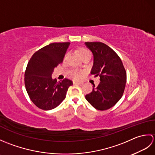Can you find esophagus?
Segmentation results:
<instances>
[{
	"mask_svg": "<svg viewBox=\"0 0 155 155\" xmlns=\"http://www.w3.org/2000/svg\"><path fill=\"white\" fill-rule=\"evenodd\" d=\"M73 84L75 85H78V86H81L83 83H80V82H73Z\"/></svg>",
	"mask_w": 155,
	"mask_h": 155,
	"instance_id": "obj_1",
	"label": "esophagus"
}]
</instances>
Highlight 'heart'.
Masks as SVG:
<instances>
[{"label": "heart", "instance_id": "heart-1", "mask_svg": "<svg viewBox=\"0 0 155 155\" xmlns=\"http://www.w3.org/2000/svg\"><path fill=\"white\" fill-rule=\"evenodd\" d=\"M79 54L81 57H83L84 55H86V54H91V52L90 51L88 50L87 48H82L80 49L79 51ZM68 56V54H66L64 59H66ZM71 76L72 77V78H74V79H79L81 78V72H78V71H72V73H71Z\"/></svg>", "mask_w": 155, "mask_h": 155}]
</instances>
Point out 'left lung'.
<instances>
[{
  "mask_svg": "<svg viewBox=\"0 0 155 155\" xmlns=\"http://www.w3.org/2000/svg\"><path fill=\"white\" fill-rule=\"evenodd\" d=\"M93 54L94 62L91 73L99 76L100 83L93 84V91L85 96L87 101L97 110L109 109L123 96L127 73L121 59L113 49L101 42H87Z\"/></svg>",
  "mask_w": 155,
  "mask_h": 155,
  "instance_id": "left-lung-1",
  "label": "left lung"
}]
</instances>
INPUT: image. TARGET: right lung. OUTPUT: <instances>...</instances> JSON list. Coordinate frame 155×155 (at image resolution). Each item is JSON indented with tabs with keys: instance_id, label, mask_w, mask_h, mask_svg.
Segmentation results:
<instances>
[{
	"instance_id": "1",
	"label": "right lung",
	"mask_w": 155,
	"mask_h": 155,
	"mask_svg": "<svg viewBox=\"0 0 155 155\" xmlns=\"http://www.w3.org/2000/svg\"><path fill=\"white\" fill-rule=\"evenodd\" d=\"M70 42H54L39 49L28 61L25 73L27 93L36 106L49 110L64 100L72 81L52 79L55 67L61 63Z\"/></svg>"
}]
</instances>
